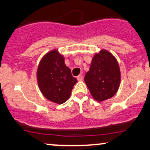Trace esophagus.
Listing matches in <instances>:
<instances>
[{"label":"esophagus","instance_id":"1","mask_svg":"<svg viewBox=\"0 0 150 150\" xmlns=\"http://www.w3.org/2000/svg\"><path fill=\"white\" fill-rule=\"evenodd\" d=\"M77 79L78 81H82V79H83V77H82V75H80L77 77Z\"/></svg>","mask_w":150,"mask_h":150}]
</instances>
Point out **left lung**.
<instances>
[{"label": "left lung", "instance_id": "left-lung-1", "mask_svg": "<svg viewBox=\"0 0 150 150\" xmlns=\"http://www.w3.org/2000/svg\"><path fill=\"white\" fill-rule=\"evenodd\" d=\"M85 82L96 101H105L116 94L120 84V70L112 53L101 49L94 54Z\"/></svg>", "mask_w": 150, "mask_h": 150}]
</instances>
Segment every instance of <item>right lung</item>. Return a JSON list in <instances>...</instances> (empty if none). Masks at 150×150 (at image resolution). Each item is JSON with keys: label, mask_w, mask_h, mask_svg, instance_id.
I'll return each instance as SVG.
<instances>
[{"label": "right lung", "mask_w": 150, "mask_h": 150, "mask_svg": "<svg viewBox=\"0 0 150 150\" xmlns=\"http://www.w3.org/2000/svg\"><path fill=\"white\" fill-rule=\"evenodd\" d=\"M39 88L48 100L58 104L65 103L70 97L77 79L65 64L63 55L53 49L43 56L37 71Z\"/></svg>", "instance_id": "1"}]
</instances>
